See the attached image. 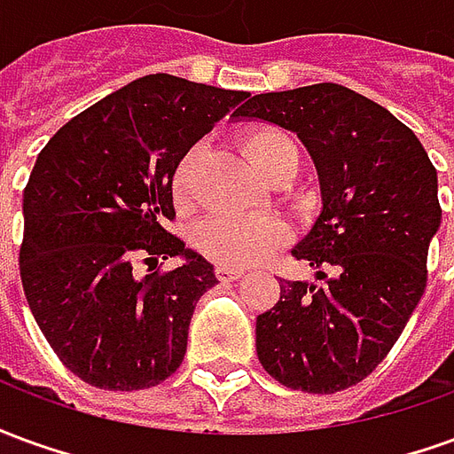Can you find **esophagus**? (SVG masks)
I'll use <instances>...</instances> for the list:
<instances>
[{"instance_id":"34e87169","label":"esophagus","mask_w":454,"mask_h":454,"mask_svg":"<svg viewBox=\"0 0 454 454\" xmlns=\"http://www.w3.org/2000/svg\"><path fill=\"white\" fill-rule=\"evenodd\" d=\"M216 277L221 279V282H236V279H240V277H243V270H238V267L218 265Z\"/></svg>"}]
</instances>
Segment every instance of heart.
<instances>
[{
  "mask_svg": "<svg viewBox=\"0 0 454 454\" xmlns=\"http://www.w3.org/2000/svg\"><path fill=\"white\" fill-rule=\"evenodd\" d=\"M247 158L253 168L265 179L275 177L282 169H296L299 150L294 140L279 129H257L247 133ZM189 179H192V155L175 172L172 192L179 204L189 199ZM286 226L270 216H214L208 218L197 233V247L218 265L250 267L260 265L275 255L286 243Z\"/></svg>",
  "mask_w": 454,
  "mask_h": 454,
  "instance_id": "obj_1",
  "label": "heart"
}]
</instances>
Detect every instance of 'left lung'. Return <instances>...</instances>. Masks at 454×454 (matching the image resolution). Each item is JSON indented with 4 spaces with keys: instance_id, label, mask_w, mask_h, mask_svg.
Returning a JSON list of instances; mask_svg holds the SVG:
<instances>
[{
    "instance_id": "obj_1",
    "label": "left lung",
    "mask_w": 454,
    "mask_h": 454,
    "mask_svg": "<svg viewBox=\"0 0 454 454\" xmlns=\"http://www.w3.org/2000/svg\"><path fill=\"white\" fill-rule=\"evenodd\" d=\"M233 116L294 130L324 204L292 250L321 285L279 279V301L257 316V357L289 389H348L387 357L423 296L438 172L409 126L342 84L255 94Z\"/></svg>"
}]
</instances>
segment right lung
Masks as SVG:
<instances>
[{
    "label": "right lung",
    "instance_id": "1",
    "mask_svg": "<svg viewBox=\"0 0 454 454\" xmlns=\"http://www.w3.org/2000/svg\"><path fill=\"white\" fill-rule=\"evenodd\" d=\"M247 97L145 74L67 121L35 160L19 253L26 301L60 362L97 389H148L184 360L194 306L218 279L165 228L172 179ZM160 256L183 265L153 273Z\"/></svg>",
    "mask_w": 454,
    "mask_h": 454
}]
</instances>
